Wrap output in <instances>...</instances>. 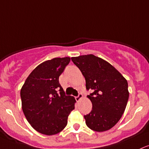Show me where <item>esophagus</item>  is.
I'll list each match as a JSON object with an SVG mask.
<instances>
[{
    "mask_svg": "<svg viewBox=\"0 0 149 149\" xmlns=\"http://www.w3.org/2000/svg\"><path fill=\"white\" fill-rule=\"evenodd\" d=\"M83 97V95L81 94V93H78V96H76V97H75V98H76V100L77 101V102H78V101L80 100L81 98Z\"/></svg>",
    "mask_w": 149,
    "mask_h": 149,
    "instance_id": "esophagus-1",
    "label": "esophagus"
}]
</instances>
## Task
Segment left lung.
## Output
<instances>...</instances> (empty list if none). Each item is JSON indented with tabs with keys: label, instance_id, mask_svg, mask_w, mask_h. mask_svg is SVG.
Returning <instances> with one entry per match:
<instances>
[{
	"label": "left lung",
	"instance_id": "8db88e82",
	"mask_svg": "<svg viewBox=\"0 0 149 149\" xmlns=\"http://www.w3.org/2000/svg\"><path fill=\"white\" fill-rule=\"evenodd\" d=\"M71 60L84 76L87 91H93L87 96L93 108L84 115L86 125L95 132L110 130L120 120L128 102L127 80L110 63L93 54Z\"/></svg>",
	"mask_w": 149,
	"mask_h": 149
}]
</instances>
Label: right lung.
Masks as SVG:
<instances>
[{
    "mask_svg": "<svg viewBox=\"0 0 149 149\" xmlns=\"http://www.w3.org/2000/svg\"><path fill=\"white\" fill-rule=\"evenodd\" d=\"M71 58H54L37 66L21 88L22 108L36 131L45 135L59 133L67 125L76 100L66 95L58 81Z\"/></svg>",
    "mask_w": 149,
    "mask_h": 149,
    "instance_id": "obj_1",
    "label": "right lung"
}]
</instances>
